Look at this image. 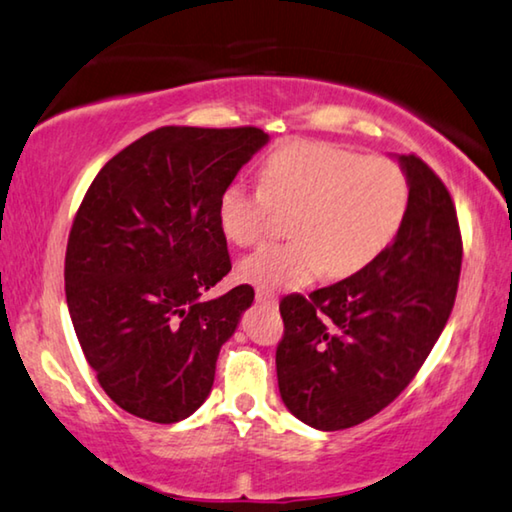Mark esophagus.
Segmentation results:
<instances>
[{
  "label": "esophagus",
  "instance_id": "esophagus-1",
  "mask_svg": "<svg viewBox=\"0 0 512 512\" xmlns=\"http://www.w3.org/2000/svg\"><path fill=\"white\" fill-rule=\"evenodd\" d=\"M256 302L265 304V306H277V295H274V290L258 288L256 290Z\"/></svg>",
  "mask_w": 512,
  "mask_h": 512
}]
</instances>
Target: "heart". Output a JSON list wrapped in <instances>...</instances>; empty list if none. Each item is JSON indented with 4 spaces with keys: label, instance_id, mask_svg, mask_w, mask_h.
I'll return each instance as SVG.
<instances>
[{
    "label": "heart",
    "instance_id": "heart-1",
    "mask_svg": "<svg viewBox=\"0 0 512 512\" xmlns=\"http://www.w3.org/2000/svg\"><path fill=\"white\" fill-rule=\"evenodd\" d=\"M263 190L233 183L217 203V222L235 247H251L272 222V206L295 215L293 240L265 245L238 265V277L267 290L300 288L322 272L348 279L377 261L410 206L403 169L325 141H293L263 164Z\"/></svg>",
    "mask_w": 512,
    "mask_h": 512
}]
</instances>
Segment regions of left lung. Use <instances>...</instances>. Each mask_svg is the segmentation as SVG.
<instances>
[{"label": "left lung", "instance_id": "obj_1", "mask_svg": "<svg viewBox=\"0 0 512 512\" xmlns=\"http://www.w3.org/2000/svg\"><path fill=\"white\" fill-rule=\"evenodd\" d=\"M410 206L387 251L366 270L279 304L283 405L306 426L343 430L403 391L451 316L462 240L451 194L426 162L396 155Z\"/></svg>", "mask_w": 512, "mask_h": 512}]
</instances>
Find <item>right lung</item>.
<instances>
[{
  "instance_id": "right-lung-1",
  "label": "right lung",
  "mask_w": 512,
  "mask_h": 512,
  "mask_svg": "<svg viewBox=\"0 0 512 512\" xmlns=\"http://www.w3.org/2000/svg\"><path fill=\"white\" fill-rule=\"evenodd\" d=\"M270 141L258 128L153 130L86 192L66 249V302L100 387L121 410L176 423L206 403L254 288L203 300L231 272L219 196Z\"/></svg>"
}]
</instances>
